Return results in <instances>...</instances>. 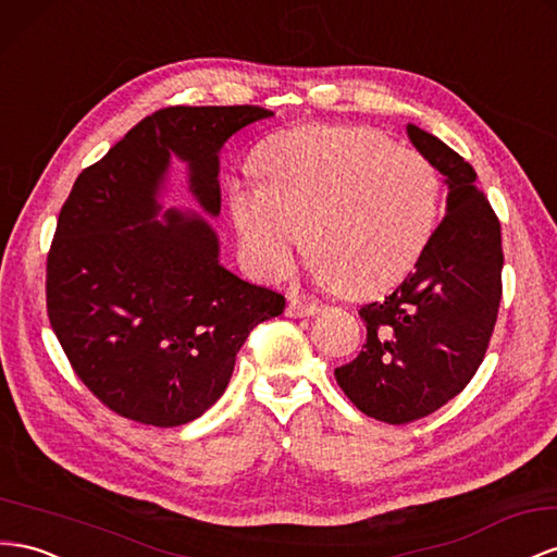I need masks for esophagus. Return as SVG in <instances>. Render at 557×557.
<instances>
[{"instance_id":"esophagus-1","label":"esophagus","mask_w":557,"mask_h":557,"mask_svg":"<svg viewBox=\"0 0 557 557\" xmlns=\"http://www.w3.org/2000/svg\"><path fill=\"white\" fill-rule=\"evenodd\" d=\"M315 311H319V307L313 302H305V299L299 297H290L288 307H285V313H288L290 319H305V315H313Z\"/></svg>"}]
</instances>
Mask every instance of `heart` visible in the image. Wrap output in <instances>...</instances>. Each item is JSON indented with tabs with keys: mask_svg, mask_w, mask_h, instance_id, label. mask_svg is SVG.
Segmentation results:
<instances>
[{
	"mask_svg": "<svg viewBox=\"0 0 557 557\" xmlns=\"http://www.w3.org/2000/svg\"><path fill=\"white\" fill-rule=\"evenodd\" d=\"M252 171L260 180L230 185V213L246 264L269 281L288 274L307 234L315 281L380 295L422 260L443 213L438 169L370 128L281 131Z\"/></svg>",
	"mask_w": 557,
	"mask_h": 557,
	"instance_id": "1",
	"label": "heart"
}]
</instances>
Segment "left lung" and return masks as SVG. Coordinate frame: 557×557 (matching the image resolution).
<instances>
[{"instance_id": "1", "label": "left lung", "mask_w": 557, "mask_h": 557, "mask_svg": "<svg viewBox=\"0 0 557 557\" xmlns=\"http://www.w3.org/2000/svg\"><path fill=\"white\" fill-rule=\"evenodd\" d=\"M412 145L447 180V215L422 260L384 302L360 307L368 337L335 370L356 408L410 424L461 394L487 351L502 302V224L475 171L435 135L408 124Z\"/></svg>"}]
</instances>
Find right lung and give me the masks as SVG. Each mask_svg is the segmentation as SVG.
<instances>
[{
  "instance_id": "add662e5",
  "label": "right lung",
  "mask_w": 557,
  "mask_h": 557,
  "mask_svg": "<svg viewBox=\"0 0 557 557\" xmlns=\"http://www.w3.org/2000/svg\"><path fill=\"white\" fill-rule=\"evenodd\" d=\"M258 104L163 108L74 180L47 258V311L72 370L116 414L159 429L201 417L230 384L255 325L285 297L232 274L197 213H159L171 154L220 213V149L272 116Z\"/></svg>"
}]
</instances>
